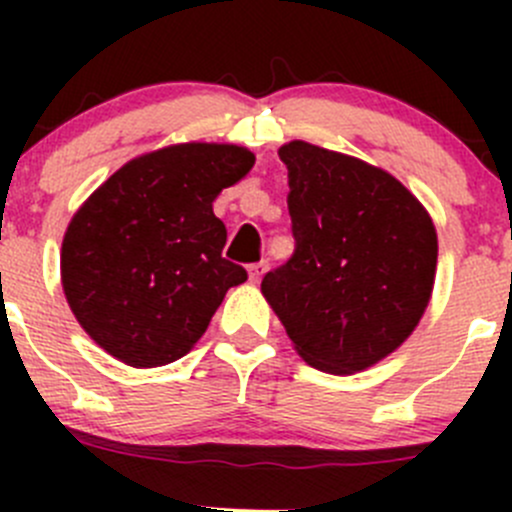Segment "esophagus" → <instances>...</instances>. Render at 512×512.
I'll return each instance as SVG.
<instances>
[{
  "label": "esophagus",
  "mask_w": 512,
  "mask_h": 512,
  "mask_svg": "<svg viewBox=\"0 0 512 512\" xmlns=\"http://www.w3.org/2000/svg\"><path fill=\"white\" fill-rule=\"evenodd\" d=\"M267 270H270V265H267V260L255 262V265L247 267V272H250V280H252V282H260L262 277H265Z\"/></svg>",
  "instance_id": "obj_1"
}]
</instances>
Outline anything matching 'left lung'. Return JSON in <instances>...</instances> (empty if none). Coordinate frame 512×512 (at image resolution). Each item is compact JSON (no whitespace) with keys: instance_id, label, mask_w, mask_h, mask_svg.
Wrapping results in <instances>:
<instances>
[{"instance_id":"left-lung-1","label":"left lung","mask_w":512,"mask_h":512,"mask_svg":"<svg viewBox=\"0 0 512 512\" xmlns=\"http://www.w3.org/2000/svg\"><path fill=\"white\" fill-rule=\"evenodd\" d=\"M289 170L294 252L262 294L304 361L354 374L414 332L436 275V227L386 170L304 141L280 148Z\"/></svg>"}]
</instances>
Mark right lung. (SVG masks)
I'll return each mask as SVG.
<instances>
[{
	"instance_id": "right-lung-1",
	"label": "right lung",
	"mask_w": 512,
	"mask_h": 512,
	"mask_svg": "<svg viewBox=\"0 0 512 512\" xmlns=\"http://www.w3.org/2000/svg\"><path fill=\"white\" fill-rule=\"evenodd\" d=\"M252 165L247 148L180 143L126 163L81 205L61 245V282L98 347L146 369L193 349L227 289L247 280L223 257L213 200Z\"/></svg>"
}]
</instances>
